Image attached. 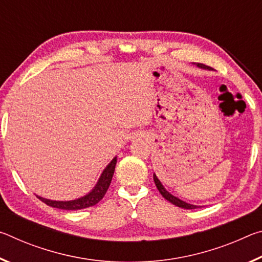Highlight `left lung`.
I'll use <instances>...</instances> for the list:
<instances>
[{"instance_id":"obj_1","label":"left lung","mask_w":262,"mask_h":262,"mask_svg":"<svg viewBox=\"0 0 262 262\" xmlns=\"http://www.w3.org/2000/svg\"><path fill=\"white\" fill-rule=\"evenodd\" d=\"M196 67L202 68V69H207V70H211L210 67H208V66H205V64H202V63H196ZM154 181H155V184H156V187L158 188L159 193L163 195V198L166 199V200L168 202H171L172 205H174L177 207H180V208H184V209H196V208H200L201 207V206L190 205V203H187V202H185L183 200H180L179 198H177V196H174V195H172L170 192H167V190L165 189V187H164V186L162 185L161 180L157 178V176L155 174V173H154Z\"/></svg>"}]
</instances>
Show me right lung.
<instances>
[{"label":"right lung","mask_w":262,"mask_h":262,"mask_svg":"<svg viewBox=\"0 0 262 262\" xmlns=\"http://www.w3.org/2000/svg\"><path fill=\"white\" fill-rule=\"evenodd\" d=\"M115 164H117V157H114L112 161L110 162L108 165L104 168L103 173L100 174L94 189L90 190V192L84 195V196L75 199V200H69V201L50 200V199L41 198L39 196V195H37V198L40 199V200L43 203H46L47 206L57 208V209H63V210H79V209H84V208L95 206L104 198V195L106 194V192H107L111 181H112Z\"/></svg>","instance_id":"obj_1"}]
</instances>
